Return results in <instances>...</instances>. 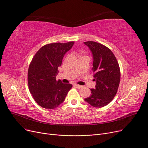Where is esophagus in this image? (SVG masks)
<instances>
[{
    "label": "esophagus",
    "instance_id": "34e87169",
    "mask_svg": "<svg viewBox=\"0 0 148 148\" xmlns=\"http://www.w3.org/2000/svg\"><path fill=\"white\" fill-rule=\"evenodd\" d=\"M74 86L76 87V88H77L78 89H81V88H83V86H81V85H79V84H74Z\"/></svg>",
    "mask_w": 148,
    "mask_h": 148
}]
</instances>
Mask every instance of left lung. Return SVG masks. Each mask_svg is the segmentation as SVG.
<instances>
[{"mask_svg":"<svg viewBox=\"0 0 148 148\" xmlns=\"http://www.w3.org/2000/svg\"><path fill=\"white\" fill-rule=\"evenodd\" d=\"M92 53L94 61L92 71L96 82L91 95L84 100L94 107H103L109 104L117 93L121 79L118 62L110 49L94 41L84 42Z\"/></svg>","mask_w":148,"mask_h":148,"instance_id":"8db88e82","label":"left lung"}]
</instances>
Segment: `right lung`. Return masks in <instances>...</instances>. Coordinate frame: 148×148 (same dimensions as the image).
I'll use <instances>...</instances> for the list:
<instances>
[{
  "label": "right lung",
  "mask_w": 148,
  "mask_h": 148,
  "mask_svg": "<svg viewBox=\"0 0 148 148\" xmlns=\"http://www.w3.org/2000/svg\"><path fill=\"white\" fill-rule=\"evenodd\" d=\"M74 41L44 45L31 60L27 73L28 87L36 103L47 109H53L64 101L71 84L56 80L58 68Z\"/></svg>",
  "instance_id": "1"
}]
</instances>
